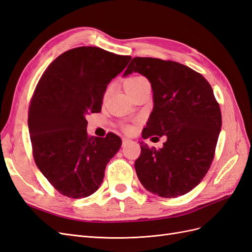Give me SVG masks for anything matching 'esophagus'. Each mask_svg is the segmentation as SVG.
Returning <instances> with one entry per match:
<instances>
[{
    "instance_id": "obj_1",
    "label": "esophagus",
    "mask_w": 252,
    "mask_h": 252,
    "mask_svg": "<svg viewBox=\"0 0 252 252\" xmlns=\"http://www.w3.org/2000/svg\"><path fill=\"white\" fill-rule=\"evenodd\" d=\"M130 142H131V140H129L127 138H124L123 140H122V144H123V146H126V145L129 144Z\"/></svg>"
}]
</instances>
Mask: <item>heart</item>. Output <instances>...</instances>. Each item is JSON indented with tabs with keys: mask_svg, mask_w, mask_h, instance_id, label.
<instances>
[{
	"mask_svg": "<svg viewBox=\"0 0 252 252\" xmlns=\"http://www.w3.org/2000/svg\"><path fill=\"white\" fill-rule=\"evenodd\" d=\"M148 83V81L145 79L144 77H141V75H133V77H130L125 80L124 82V88L126 90V93L129 94L131 93V91L135 90L136 88L141 87L142 85H144V84ZM108 93V90H107ZM107 93H106V94H107Z\"/></svg>",
	"mask_w": 252,
	"mask_h": 252,
	"instance_id": "1",
	"label": "heart"
}]
</instances>
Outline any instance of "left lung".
<instances>
[{"mask_svg": "<svg viewBox=\"0 0 252 252\" xmlns=\"http://www.w3.org/2000/svg\"><path fill=\"white\" fill-rule=\"evenodd\" d=\"M132 72L146 77L154 93V110L143 139L167 136L161 149L142 145L134 163L136 175L154 194L184 195L200 184L215 158L222 127L220 105L207 80L183 64L136 57L124 77Z\"/></svg>", "mask_w": 252, "mask_h": 252, "instance_id": "1", "label": "left lung"}]
</instances>
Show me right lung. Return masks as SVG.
<instances>
[{"mask_svg":"<svg viewBox=\"0 0 252 252\" xmlns=\"http://www.w3.org/2000/svg\"><path fill=\"white\" fill-rule=\"evenodd\" d=\"M130 60L98 47L73 48L53 61L37 83L28 112L33 158L61 194L82 199L95 192L121 148L112 132L89 136L86 116L101 111L107 85Z\"/></svg>","mask_w":252,"mask_h":252,"instance_id":"right-lung-1","label":"right lung"}]
</instances>
